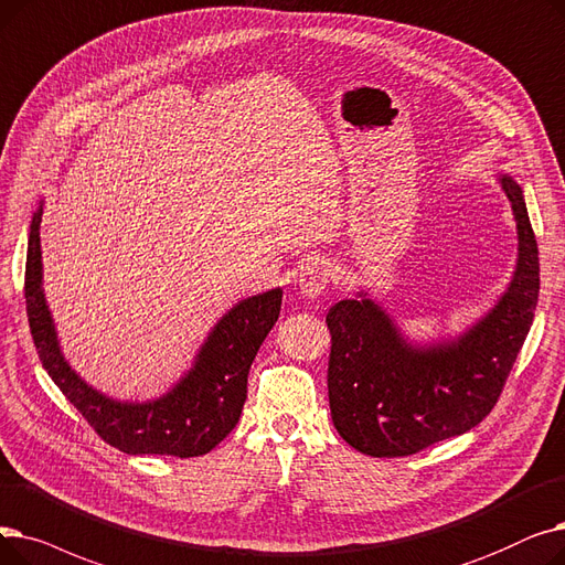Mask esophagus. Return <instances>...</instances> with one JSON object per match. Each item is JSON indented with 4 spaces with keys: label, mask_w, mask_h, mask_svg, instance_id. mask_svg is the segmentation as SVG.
Listing matches in <instances>:
<instances>
[{
    "label": "esophagus",
    "mask_w": 565,
    "mask_h": 565,
    "mask_svg": "<svg viewBox=\"0 0 565 565\" xmlns=\"http://www.w3.org/2000/svg\"><path fill=\"white\" fill-rule=\"evenodd\" d=\"M331 278H333V268L329 266V262L312 259L306 266H301V271L297 276V285H299V291L303 294V297L315 299L329 287Z\"/></svg>",
    "instance_id": "esophagus-1"
}]
</instances>
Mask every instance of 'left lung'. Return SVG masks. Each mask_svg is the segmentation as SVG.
Listing matches in <instances>:
<instances>
[{
	"label": "left lung",
	"instance_id": "obj_1",
	"mask_svg": "<svg viewBox=\"0 0 565 565\" xmlns=\"http://www.w3.org/2000/svg\"><path fill=\"white\" fill-rule=\"evenodd\" d=\"M520 232L513 282L494 310L460 340L414 349L370 299L335 303L329 402L340 437L372 458H405L465 435L486 418L531 329L541 289L539 244L522 188L501 177Z\"/></svg>",
	"mask_w": 565,
	"mask_h": 565
}]
</instances>
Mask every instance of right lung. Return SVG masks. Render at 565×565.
Returning <instances> with one entry per match:
<instances>
[{
  "label": "right lung",
  "instance_id": "obj_1",
  "mask_svg": "<svg viewBox=\"0 0 565 565\" xmlns=\"http://www.w3.org/2000/svg\"><path fill=\"white\" fill-rule=\"evenodd\" d=\"M41 209L32 218L24 264L30 331L47 374L94 433L128 455L198 458L216 448L238 423L248 395V372L280 315L282 291L271 289L234 306L213 329L195 367L156 402L124 405L89 388L60 354L55 327L41 289Z\"/></svg>",
  "mask_w": 565,
  "mask_h": 565
}]
</instances>
